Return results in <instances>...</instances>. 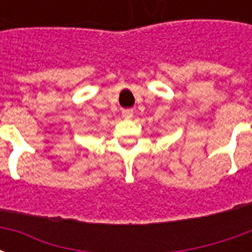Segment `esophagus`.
Instances as JSON below:
<instances>
[{
	"mask_svg": "<svg viewBox=\"0 0 252 252\" xmlns=\"http://www.w3.org/2000/svg\"><path fill=\"white\" fill-rule=\"evenodd\" d=\"M121 113H123V116H124L126 119H131L132 116H133V109H123L121 110Z\"/></svg>",
	"mask_w": 252,
	"mask_h": 252,
	"instance_id": "obj_1",
	"label": "esophagus"
}]
</instances>
